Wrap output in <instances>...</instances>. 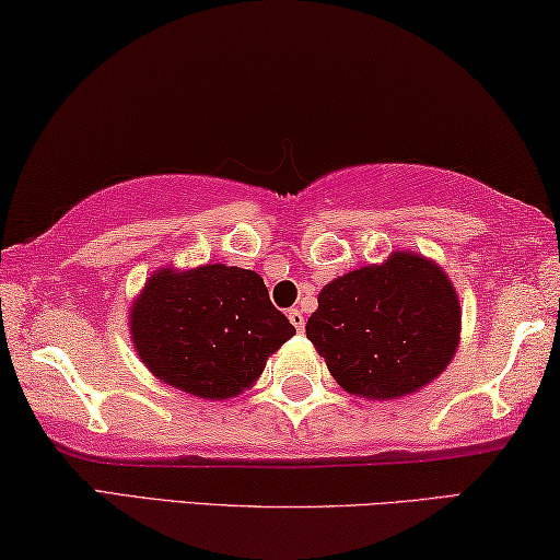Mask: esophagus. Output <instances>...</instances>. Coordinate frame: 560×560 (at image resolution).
I'll return each instance as SVG.
<instances>
[{
  "label": "esophagus",
  "instance_id": "obj_1",
  "mask_svg": "<svg viewBox=\"0 0 560 560\" xmlns=\"http://www.w3.org/2000/svg\"><path fill=\"white\" fill-rule=\"evenodd\" d=\"M288 317H290L292 325H295V329H298V331L305 329V315H302L300 310H290V312H288Z\"/></svg>",
  "mask_w": 560,
  "mask_h": 560
}]
</instances>
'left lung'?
<instances>
[{"mask_svg":"<svg viewBox=\"0 0 560 560\" xmlns=\"http://www.w3.org/2000/svg\"><path fill=\"white\" fill-rule=\"evenodd\" d=\"M305 329L347 394L394 400L418 394L450 366L463 310L435 260L394 250L327 282Z\"/></svg>","mask_w":560,"mask_h":560,"instance_id":"left-lung-1","label":"left lung"}]
</instances>
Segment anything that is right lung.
Instances as JSON below:
<instances>
[{"instance_id": "obj_1", "label": "right lung", "mask_w": 560, "mask_h": 560, "mask_svg": "<svg viewBox=\"0 0 560 560\" xmlns=\"http://www.w3.org/2000/svg\"><path fill=\"white\" fill-rule=\"evenodd\" d=\"M127 325L154 378L203 400L241 396L295 335L260 275L223 262L154 270L132 300Z\"/></svg>"}]
</instances>
